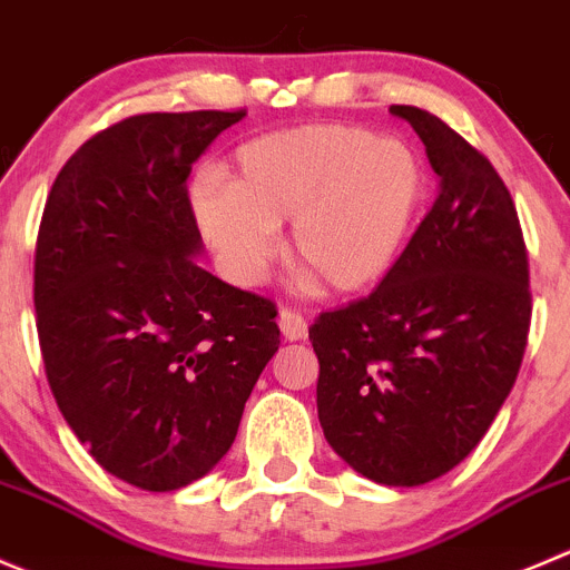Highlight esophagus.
<instances>
[{"instance_id":"1","label":"esophagus","mask_w":570,"mask_h":570,"mask_svg":"<svg viewBox=\"0 0 570 570\" xmlns=\"http://www.w3.org/2000/svg\"><path fill=\"white\" fill-rule=\"evenodd\" d=\"M278 325H281V334H284L289 342L306 340L308 334L306 320H303L297 312H292V308H284V312L278 314Z\"/></svg>"}]
</instances>
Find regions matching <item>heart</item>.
<instances>
[{
	"mask_svg": "<svg viewBox=\"0 0 570 570\" xmlns=\"http://www.w3.org/2000/svg\"><path fill=\"white\" fill-rule=\"evenodd\" d=\"M425 169L395 138L353 125H303L250 138L230 161V184L191 180L189 203L203 236L242 284L275 256V228L289 224V258L328 292L379 284L401 256Z\"/></svg>",
	"mask_w": 570,
	"mask_h": 570,
	"instance_id": "b5f03b06",
	"label": "heart"
}]
</instances>
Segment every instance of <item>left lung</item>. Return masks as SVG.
Wrapping results in <instances>:
<instances>
[{"mask_svg": "<svg viewBox=\"0 0 570 570\" xmlns=\"http://www.w3.org/2000/svg\"><path fill=\"white\" fill-rule=\"evenodd\" d=\"M425 145L440 189L381 284L308 328L317 414L331 449L386 488L460 465L510 395L532 297L504 180L443 119L392 105Z\"/></svg>", "mask_w": 570, "mask_h": 570, "instance_id": "8db88e82", "label": "left lung"}]
</instances>
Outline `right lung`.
I'll use <instances>...</instances> for the list:
<instances>
[{"mask_svg":"<svg viewBox=\"0 0 570 570\" xmlns=\"http://www.w3.org/2000/svg\"><path fill=\"white\" fill-rule=\"evenodd\" d=\"M245 110L141 114L88 138L49 191L36 320L49 390L88 454L169 493L234 445L281 345L275 306L197 264L186 180Z\"/></svg>","mask_w":570,"mask_h":570,"instance_id":"right-lung-1","label":"right lung"}]
</instances>
